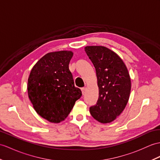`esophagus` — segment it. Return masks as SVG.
<instances>
[{
    "mask_svg": "<svg viewBox=\"0 0 160 160\" xmlns=\"http://www.w3.org/2000/svg\"><path fill=\"white\" fill-rule=\"evenodd\" d=\"M81 90H82V94L84 95V92H85V91H86V87H83V88H81Z\"/></svg>",
    "mask_w": 160,
    "mask_h": 160,
    "instance_id": "34e87169",
    "label": "esophagus"
}]
</instances>
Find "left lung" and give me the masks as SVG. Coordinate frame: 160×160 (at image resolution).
Segmentation results:
<instances>
[{
  "label": "left lung",
  "instance_id": "8db88e82",
  "mask_svg": "<svg viewBox=\"0 0 160 160\" xmlns=\"http://www.w3.org/2000/svg\"><path fill=\"white\" fill-rule=\"evenodd\" d=\"M85 52L93 64L98 78L99 99L90 112L95 119L108 123L125 109L131 91V80L125 63L103 46H87Z\"/></svg>",
  "mask_w": 160,
  "mask_h": 160
}]
</instances>
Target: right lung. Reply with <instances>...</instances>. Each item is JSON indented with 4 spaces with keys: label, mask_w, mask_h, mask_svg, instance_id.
Returning <instances> with one entry per match:
<instances>
[{
    "label": "right lung",
    "mask_w": 160,
    "mask_h": 160,
    "mask_svg": "<svg viewBox=\"0 0 160 160\" xmlns=\"http://www.w3.org/2000/svg\"><path fill=\"white\" fill-rule=\"evenodd\" d=\"M71 51L46 54L33 67L28 79V94L39 115L51 122L64 121L82 96L69 69Z\"/></svg>",
    "instance_id": "right-lung-1"
}]
</instances>
